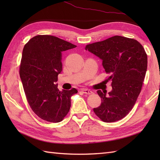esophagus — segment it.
<instances>
[{
	"mask_svg": "<svg viewBox=\"0 0 160 160\" xmlns=\"http://www.w3.org/2000/svg\"><path fill=\"white\" fill-rule=\"evenodd\" d=\"M81 91H82L84 93L88 94V95H90V94H92V93H93L92 91H90V90L86 89H81Z\"/></svg>",
	"mask_w": 160,
	"mask_h": 160,
	"instance_id": "1",
	"label": "esophagus"
}]
</instances>
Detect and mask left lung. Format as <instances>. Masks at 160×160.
Segmentation results:
<instances>
[{
  "mask_svg": "<svg viewBox=\"0 0 160 160\" xmlns=\"http://www.w3.org/2000/svg\"><path fill=\"white\" fill-rule=\"evenodd\" d=\"M85 49L102 60L105 72L109 75L112 90L108 96L101 90L100 106L95 114L104 122L124 118L135 105L140 95L147 69V55L138 40L115 36L103 41L89 44Z\"/></svg>",
  "mask_w": 160,
  "mask_h": 160,
  "instance_id": "1",
  "label": "left lung"
}]
</instances>
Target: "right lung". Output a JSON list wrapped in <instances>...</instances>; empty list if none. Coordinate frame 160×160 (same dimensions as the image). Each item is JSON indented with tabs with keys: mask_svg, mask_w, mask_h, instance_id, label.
I'll use <instances>...</instances> for the list:
<instances>
[{
	"mask_svg": "<svg viewBox=\"0 0 160 160\" xmlns=\"http://www.w3.org/2000/svg\"><path fill=\"white\" fill-rule=\"evenodd\" d=\"M75 47L49 35L33 37L24 47L20 77L30 107L42 120L60 122L69 113L71 97L78 91H59L54 82L62 70V52Z\"/></svg>",
	"mask_w": 160,
	"mask_h": 160,
	"instance_id": "right-lung-1",
	"label": "right lung"
}]
</instances>
